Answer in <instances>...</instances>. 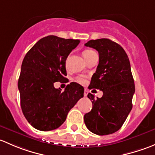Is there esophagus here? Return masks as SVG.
I'll list each match as a JSON object with an SVG mask.
<instances>
[{
    "instance_id": "34e87169",
    "label": "esophagus",
    "mask_w": 155,
    "mask_h": 155,
    "mask_svg": "<svg viewBox=\"0 0 155 155\" xmlns=\"http://www.w3.org/2000/svg\"><path fill=\"white\" fill-rule=\"evenodd\" d=\"M84 96H87V95H88V90H87V89H84Z\"/></svg>"
}]
</instances>
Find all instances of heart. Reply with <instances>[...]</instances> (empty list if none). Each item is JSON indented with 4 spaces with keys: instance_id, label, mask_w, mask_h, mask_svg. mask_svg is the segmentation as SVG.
I'll use <instances>...</instances> for the list:
<instances>
[{
    "instance_id": "heart-1",
    "label": "heart",
    "mask_w": 155,
    "mask_h": 155,
    "mask_svg": "<svg viewBox=\"0 0 155 155\" xmlns=\"http://www.w3.org/2000/svg\"><path fill=\"white\" fill-rule=\"evenodd\" d=\"M95 54H96V53H95L94 51L90 50V49H87V50H84L82 53L83 56H84V57L85 58V60H87V61H88L89 59ZM76 81L78 83H80V84H86V82H87V80H86L85 77H84V76H79V77H78L77 78H76Z\"/></svg>"
}]
</instances>
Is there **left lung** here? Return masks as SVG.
<instances>
[{
  "instance_id": "1",
  "label": "left lung",
  "mask_w": 155,
  "mask_h": 155,
  "mask_svg": "<svg viewBox=\"0 0 155 155\" xmlns=\"http://www.w3.org/2000/svg\"><path fill=\"white\" fill-rule=\"evenodd\" d=\"M98 51L99 63L89 89H99L101 98L89 93L92 109L84 115L87 128L98 135H108L121 128L132 109L135 92L128 57L122 47L109 39L90 40L85 44Z\"/></svg>"
}]
</instances>
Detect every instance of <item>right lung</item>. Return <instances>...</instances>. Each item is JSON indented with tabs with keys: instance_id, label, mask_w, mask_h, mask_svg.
Masks as SVG:
<instances>
[{
	"instance_id": "1",
	"label": "right lung",
	"mask_w": 155,
	"mask_h": 155,
	"mask_svg": "<svg viewBox=\"0 0 155 155\" xmlns=\"http://www.w3.org/2000/svg\"><path fill=\"white\" fill-rule=\"evenodd\" d=\"M79 43V39L48 36L24 58L18 82L21 107L28 122L37 130L48 131L60 127L84 97V87L77 83H70L63 92L54 87L55 82L66 81V59Z\"/></svg>"
}]
</instances>
